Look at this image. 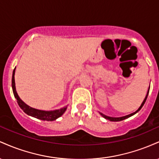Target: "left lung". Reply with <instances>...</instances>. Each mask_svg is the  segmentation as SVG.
<instances>
[{
  "mask_svg": "<svg viewBox=\"0 0 159 159\" xmlns=\"http://www.w3.org/2000/svg\"><path fill=\"white\" fill-rule=\"evenodd\" d=\"M149 90H148V92H147V96H146V97H145V98H144V100L143 101V102H142V104H141V105H140V107L138 109V110H137L135 112H134V113H132V114H129V115H126V116H121V117H111V116H106V115H105V114H102V113H100V114L102 115V116H103L104 118H105V119H107V120H110V121H114V122H118V121H121V120H125V119H127V118H129V117H130V116H133V115L134 114H135L136 113H138V111H139L140 109H141V107L143 106V105H144V103H145V102H146V100H147V96H148V93H149Z\"/></svg>",
  "mask_w": 159,
  "mask_h": 159,
  "instance_id": "left-lung-1",
  "label": "left lung"
}]
</instances>
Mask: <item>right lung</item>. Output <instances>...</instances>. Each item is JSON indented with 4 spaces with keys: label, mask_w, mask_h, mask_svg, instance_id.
I'll return each mask as SVG.
<instances>
[{
    "label": "right lung",
    "mask_w": 159,
    "mask_h": 159,
    "mask_svg": "<svg viewBox=\"0 0 159 159\" xmlns=\"http://www.w3.org/2000/svg\"><path fill=\"white\" fill-rule=\"evenodd\" d=\"M15 70L16 68L14 69L13 72H12V91H13V94L15 98L17 99V102L19 104V107L22 109L25 113H26L27 115L34 116V117L37 118V119L42 120H47V121H53L57 119L58 117L61 116L62 115L64 114V112L66 110L67 107H63L61 109L54 111H41L38 110V109L33 108V107L28 106L26 105L21 98H19V95H18L17 92L16 90V84H15Z\"/></svg>",
    "instance_id": "1"
}]
</instances>
